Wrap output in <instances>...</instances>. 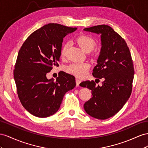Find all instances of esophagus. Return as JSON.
Instances as JSON below:
<instances>
[{"label": "esophagus", "instance_id": "1", "mask_svg": "<svg viewBox=\"0 0 148 148\" xmlns=\"http://www.w3.org/2000/svg\"><path fill=\"white\" fill-rule=\"evenodd\" d=\"M75 82H76V86H79L81 81L79 79H75Z\"/></svg>", "mask_w": 148, "mask_h": 148}]
</instances>
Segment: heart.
Segmentation results:
<instances>
[{
	"label": "heart",
	"mask_w": 148,
	"mask_h": 148,
	"mask_svg": "<svg viewBox=\"0 0 148 148\" xmlns=\"http://www.w3.org/2000/svg\"><path fill=\"white\" fill-rule=\"evenodd\" d=\"M77 43L84 51L90 52L94 48L96 41L92 36L88 35H81L77 37ZM68 47V45H65L61 49V54L62 56H65L66 51ZM90 68V64L88 62H74L66 67L67 73L71 74L79 78L85 77Z\"/></svg>",
	"instance_id": "heart-1"
}]
</instances>
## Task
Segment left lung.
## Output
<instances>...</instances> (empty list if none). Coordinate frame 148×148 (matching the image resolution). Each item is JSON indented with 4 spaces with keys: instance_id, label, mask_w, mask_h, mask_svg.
Returning a JSON list of instances; mask_svg holds the SVG:
<instances>
[{
    "instance_id": "left-lung-1",
    "label": "left lung",
    "mask_w": 148,
    "mask_h": 148,
    "mask_svg": "<svg viewBox=\"0 0 148 148\" xmlns=\"http://www.w3.org/2000/svg\"><path fill=\"white\" fill-rule=\"evenodd\" d=\"M84 29L101 34L102 46L92 74L97 83L100 78L104 80L102 86H96L94 81L80 84L92 91V98L84 108L91 116L105 120L119 112L132 94L134 74L133 60L125 40L108 25Z\"/></svg>"
}]
</instances>
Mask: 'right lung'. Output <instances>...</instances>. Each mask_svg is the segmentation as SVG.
I'll list each match as a JSON object with an SVG mask.
<instances>
[{"label": "right lung", "instance_id": "obj_1", "mask_svg": "<svg viewBox=\"0 0 148 148\" xmlns=\"http://www.w3.org/2000/svg\"><path fill=\"white\" fill-rule=\"evenodd\" d=\"M77 28L49 23L33 32L18 53L14 77L21 103L37 117H48L60 107L66 93L76 85L73 75L63 73L56 81L46 74L59 66L63 38Z\"/></svg>", "mask_w": 148, "mask_h": 148}]
</instances>
